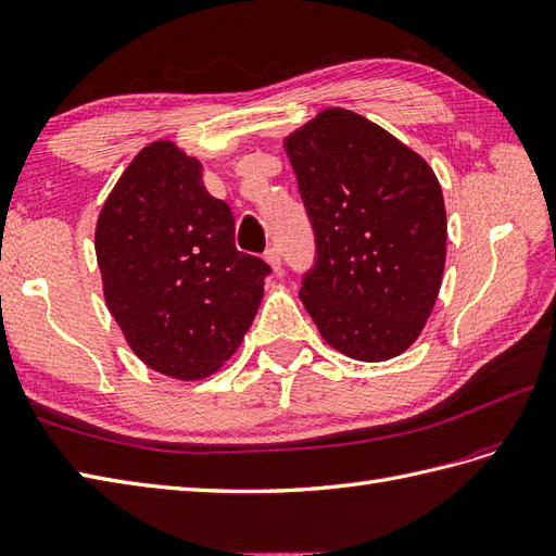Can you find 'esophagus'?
<instances>
[{"instance_id": "1", "label": "esophagus", "mask_w": 556, "mask_h": 556, "mask_svg": "<svg viewBox=\"0 0 556 556\" xmlns=\"http://www.w3.org/2000/svg\"><path fill=\"white\" fill-rule=\"evenodd\" d=\"M265 261L269 263V267L275 269V273H279V269H281V255H279V251L275 247H269L265 251Z\"/></svg>"}]
</instances>
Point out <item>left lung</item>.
<instances>
[{
  "instance_id": "1",
  "label": "left lung",
  "mask_w": 556,
  "mask_h": 556,
  "mask_svg": "<svg viewBox=\"0 0 556 556\" xmlns=\"http://www.w3.org/2000/svg\"><path fill=\"white\" fill-rule=\"evenodd\" d=\"M283 146L315 230L305 309L348 357H396L420 336L444 275L446 208L434 170L343 108L319 112Z\"/></svg>"
}]
</instances>
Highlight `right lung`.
Masks as SVG:
<instances>
[{
	"label": "right lung",
	"instance_id": "1",
	"mask_svg": "<svg viewBox=\"0 0 556 556\" xmlns=\"http://www.w3.org/2000/svg\"><path fill=\"white\" fill-rule=\"evenodd\" d=\"M105 303L136 357L202 380L232 357L273 273L235 247V218L174 142L142 148L96 225Z\"/></svg>",
	"mask_w": 556,
	"mask_h": 556
}]
</instances>
